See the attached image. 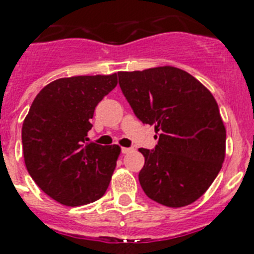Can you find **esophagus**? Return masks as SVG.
<instances>
[{
	"instance_id": "esophagus-1",
	"label": "esophagus",
	"mask_w": 254,
	"mask_h": 254,
	"mask_svg": "<svg viewBox=\"0 0 254 254\" xmlns=\"http://www.w3.org/2000/svg\"><path fill=\"white\" fill-rule=\"evenodd\" d=\"M130 151H131V148H127V147H123V148H121V152H123V153H127V152Z\"/></svg>"
}]
</instances>
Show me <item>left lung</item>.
Listing matches in <instances>:
<instances>
[{
  "label": "left lung",
  "mask_w": 254,
  "mask_h": 254,
  "mask_svg": "<svg viewBox=\"0 0 254 254\" xmlns=\"http://www.w3.org/2000/svg\"><path fill=\"white\" fill-rule=\"evenodd\" d=\"M118 75L134 115L158 133L153 149H139L144 156L140 187L164 206L193 203L212 184L225 158L226 130L215 98L194 76L173 66Z\"/></svg>",
  "instance_id": "left-lung-1"
}]
</instances>
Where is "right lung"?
<instances>
[{
	"label": "right lung",
	"mask_w": 254,
	"mask_h": 254,
	"mask_svg": "<svg viewBox=\"0 0 254 254\" xmlns=\"http://www.w3.org/2000/svg\"><path fill=\"white\" fill-rule=\"evenodd\" d=\"M118 84V75L71 76L37 94L21 129L25 166L47 195L81 206L106 193L120 147L89 142L96 106Z\"/></svg>",
	"instance_id": "obj_1"
}]
</instances>
